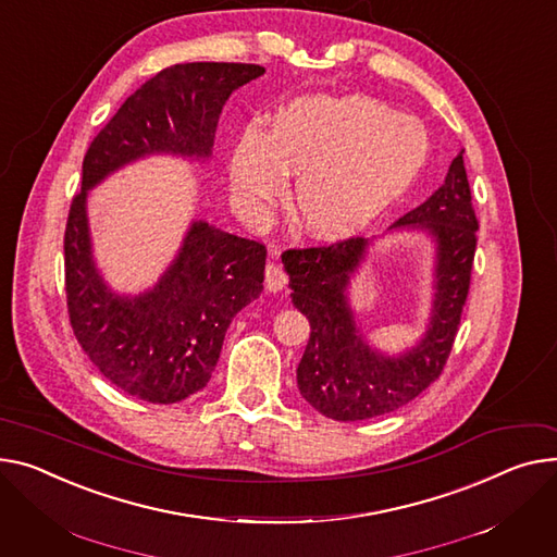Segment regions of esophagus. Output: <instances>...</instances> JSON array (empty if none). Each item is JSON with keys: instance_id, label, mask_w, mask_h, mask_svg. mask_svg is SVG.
I'll return each instance as SVG.
<instances>
[{"instance_id": "1", "label": "esophagus", "mask_w": 557, "mask_h": 557, "mask_svg": "<svg viewBox=\"0 0 557 557\" xmlns=\"http://www.w3.org/2000/svg\"><path fill=\"white\" fill-rule=\"evenodd\" d=\"M277 259V250H271V259H269V264H267V271H264V284H267V288L271 290V293H277V290H282L284 286H286V273H284V269L275 262Z\"/></svg>"}]
</instances>
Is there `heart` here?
Here are the masks:
<instances>
[{
  "instance_id": "b5f03b06",
  "label": "heart",
  "mask_w": 557,
  "mask_h": 557,
  "mask_svg": "<svg viewBox=\"0 0 557 557\" xmlns=\"http://www.w3.org/2000/svg\"><path fill=\"white\" fill-rule=\"evenodd\" d=\"M428 157L430 134L419 119L367 96H305L280 109L271 132H242L231 159L233 195L257 214L280 195L286 172H298L290 203L302 228L341 237L394 203Z\"/></svg>"
}]
</instances>
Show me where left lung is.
I'll return each instance as SVG.
<instances>
[{
    "label": "left lung",
    "mask_w": 557,
    "mask_h": 557,
    "mask_svg": "<svg viewBox=\"0 0 557 557\" xmlns=\"http://www.w3.org/2000/svg\"><path fill=\"white\" fill-rule=\"evenodd\" d=\"M405 228L425 231L434 239V300L423 338L398 356L367 345L347 298L367 239L290 248L282 255L290 300L311 324L298 364V387L309 405L333 421L389 414L423 394L443 372L468 298L479 228L463 152L450 163L441 188L389 231Z\"/></svg>",
    "instance_id": "obj_1"
}]
</instances>
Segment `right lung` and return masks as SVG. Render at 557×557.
I'll list each match as a JSON object with an SVG mask.
<instances>
[{
  "instance_id": "add662e5",
  "label": "right lung",
  "mask_w": 557,
  "mask_h": 557,
  "mask_svg": "<svg viewBox=\"0 0 557 557\" xmlns=\"http://www.w3.org/2000/svg\"><path fill=\"white\" fill-rule=\"evenodd\" d=\"M262 73L242 62L168 66L121 104L85 154L64 231L69 320L98 372L140 400L170 405L208 385L226 329L264 288L267 248L199 219L152 288L119 295L94 262L89 190L143 157L208 161L228 96Z\"/></svg>"
}]
</instances>
